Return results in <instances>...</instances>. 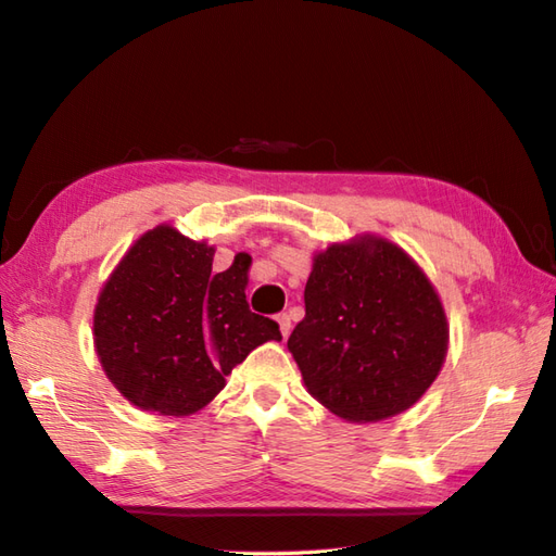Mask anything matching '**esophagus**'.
I'll list each match as a JSON object with an SVG mask.
<instances>
[{
	"instance_id": "esophagus-1",
	"label": "esophagus",
	"mask_w": 556,
	"mask_h": 556,
	"mask_svg": "<svg viewBox=\"0 0 556 556\" xmlns=\"http://www.w3.org/2000/svg\"><path fill=\"white\" fill-rule=\"evenodd\" d=\"M277 324H279V331L281 336L287 338L291 333V317L287 315V312H281V315H277Z\"/></svg>"
}]
</instances>
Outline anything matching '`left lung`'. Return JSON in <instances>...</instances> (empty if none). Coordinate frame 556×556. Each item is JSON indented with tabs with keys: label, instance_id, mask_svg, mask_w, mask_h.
<instances>
[{
	"label": "left lung",
	"instance_id": "left-lung-1",
	"mask_svg": "<svg viewBox=\"0 0 556 556\" xmlns=\"http://www.w3.org/2000/svg\"><path fill=\"white\" fill-rule=\"evenodd\" d=\"M307 392L338 418L376 422L414 406L446 359L430 279L392 241L364 235L315 255L305 319L289 338Z\"/></svg>",
	"mask_w": 556,
	"mask_h": 556
}]
</instances>
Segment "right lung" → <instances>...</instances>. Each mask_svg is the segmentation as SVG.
Instances as JSON below:
<instances>
[{"instance_id": "1", "label": "right lung", "mask_w": 556, "mask_h": 556, "mask_svg": "<svg viewBox=\"0 0 556 556\" xmlns=\"http://www.w3.org/2000/svg\"><path fill=\"white\" fill-rule=\"evenodd\" d=\"M216 249L156 225L126 251L98 295L93 343L103 371L142 410L190 416L279 324L247 303L251 255L211 273Z\"/></svg>"}]
</instances>
